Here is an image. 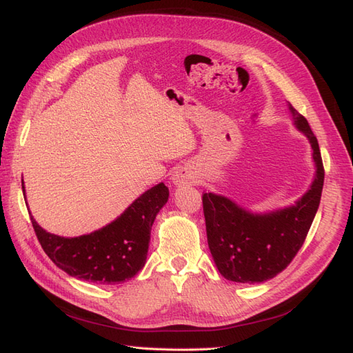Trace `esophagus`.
Instances as JSON below:
<instances>
[{
    "label": "esophagus",
    "instance_id": "esophagus-1",
    "mask_svg": "<svg viewBox=\"0 0 353 353\" xmlns=\"http://www.w3.org/2000/svg\"><path fill=\"white\" fill-rule=\"evenodd\" d=\"M172 183L176 188H185L196 183V176L193 174L189 168L179 167L176 172L172 174Z\"/></svg>",
    "mask_w": 353,
    "mask_h": 353
}]
</instances>
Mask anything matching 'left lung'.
<instances>
[{
	"label": "left lung",
	"instance_id": "8db88e82",
	"mask_svg": "<svg viewBox=\"0 0 353 353\" xmlns=\"http://www.w3.org/2000/svg\"><path fill=\"white\" fill-rule=\"evenodd\" d=\"M294 128L312 148L315 174L293 205L254 212L219 193H203L208 248L220 274L236 283H263L286 268L298 254L320 207L324 167L320 146L306 119L288 102Z\"/></svg>",
	"mask_w": 353,
	"mask_h": 353
}]
</instances>
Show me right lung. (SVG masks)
Segmentation results:
<instances>
[{
	"label": "right lung",
	"instance_id": "right-lung-1",
	"mask_svg": "<svg viewBox=\"0 0 353 353\" xmlns=\"http://www.w3.org/2000/svg\"><path fill=\"white\" fill-rule=\"evenodd\" d=\"M21 189L25 193L23 180ZM167 201L168 188L161 181L136 198L116 220L76 237L43 230L32 215L30 221L45 254L67 274L98 284H117L143 268L151 227Z\"/></svg>",
	"mask_w": 353,
	"mask_h": 353
}]
</instances>
